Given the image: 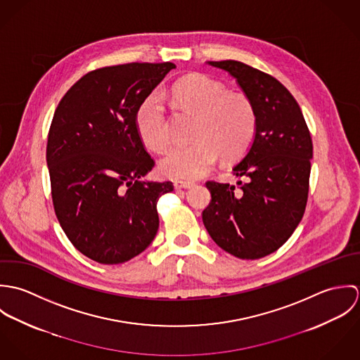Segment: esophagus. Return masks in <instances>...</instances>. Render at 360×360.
I'll list each match as a JSON object with an SVG mask.
<instances>
[{
  "mask_svg": "<svg viewBox=\"0 0 360 360\" xmlns=\"http://www.w3.org/2000/svg\"><path fill=\"white\" fill-rule=\"evenodd\" d=\"M174 188L176 190H181V188H190V187H193V183L191 181H181V180H177V181H174Z\"/></svg>",
  "mask_w": 360,
  "mask_h": 360,
  "instance_id": "obj_1",
  "label": "esophagus"
}]
</instances>
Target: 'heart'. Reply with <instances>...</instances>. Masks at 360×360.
<instances>
[{
    "mask_svg": "<svg viewBox=\"0 0 360 360\" xmlns=\"http://www.w3.org/2000/svg\"><path fill=\"white\" fill-rule=\"evenodd\" d=\"M179 109L198 113L194 140L188 146L172 148L160 160V172L170 179L194 180L206 174L219 156L234 160L244 154L257 133V108L252 100L205 75H188L177 80L169 91ZM143 143L156 153L170 146V129L165 108L153 96L136 116Z\"/></svg>",
    "mask_w": 360,
    "mask_h": 360,
    "instance_id": "1",
    "label": "heart"
}]
</instances>
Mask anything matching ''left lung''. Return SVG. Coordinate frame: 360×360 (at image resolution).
Instances as JSON below:
<instances>
[{"instance_id": "8db88e82", "label": "left lung", "mask_w": 360, "mask_h": 360, "mask_svg": "<svg viewBox=\"0 0 360 360\" xmlns=\"http://www.w3.org/2000/svg\"><path fill=\"white\" fill-rule=\"evenodd\" d=\"M231 75L257 108L250 151L233 172L236 186L209 180L202 221L212 240L240 259L277 251L295 231L308 202L313 144L302 110L273 76L238 60H209Z\"/></svg>"}]
</instances>
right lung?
Instances as JSON below:
<instances>
[{
    "mask_svg": "<svg viewBox=\"0 0 360 360\" xmlns=\"http://www.w3.org/2000/svg\"><path fill=\"white\" fill-rule=\"evenodd\" d=\"M174 68L133 62L91 70L55 109L47 143L53 210L73 247L98 263L127 262L156 236V204L173 184L141 180L155 162L136 116Z\"/></svg>",
    "mask_w": 360,
    "mask_h": 360,
    "instance_id": "add662e5",
    "label": "right lung"
}]
</instances>
